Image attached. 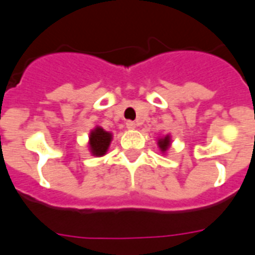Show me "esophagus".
Instances as JSON below:
<instances>
[{
	"mask_svg": "<svg viewBox=\"0 0 255 255\" xmlns=\"http://www.w3.org/2000/svg\"><path fill=\"white\" fill-rule=\"evenodd\" d=\"M126 126H127L128 129H134V128H136V123H134V122H132V121L126 122Z\"/></svg>",
	"mask_w": 255,
	"mask_h": 255,
	"instance_id": "esophagus-1",
	"label": "esophagus"
}]
</instances>
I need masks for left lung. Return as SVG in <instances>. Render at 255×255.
<instances>
[{"label": "left lung", "mask_w": 255, "mask_h": 255, "mask_svg": "<svg viewBox=\"0 0 255 255\" xmlns=\"http://www.w3.org/2000/svg\"><path fill=\"white\" fill-rule=\"evenodd\" d=\"M159 147H160L161 151H165V150L169 147V143H170V138L169 136H165L164 138H161V140H159Z\"/></svg>", "instance_id": "obj_1"}]
</instances>
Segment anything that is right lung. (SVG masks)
<instances>
[{
    "label": "right lung",
    "instance_id": "right-lung-1",
    "mask_svg": "<svg viewBox=\"0 0 255 255\" xmlns=\"http://www.w3.org/2000/svg\"><path fill=\"white\" fill-rule=\"evenodd\" d=\"M110 141H112V133L100 127L95 128L90 134L91 152L96 156H103L109 147Z\"/></svg>",
    "mask_w": 255,
    "mask_h": 255
}]
</instances>
